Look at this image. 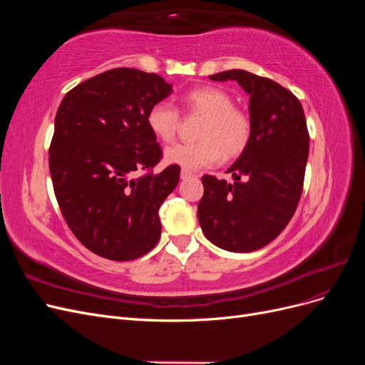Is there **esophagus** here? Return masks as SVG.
<instances>
[{"label": "esophagus", "instance_id": "34e87169", "mask_svg": "<svg viewBox=\"0 0 365 365\" xmlns=\"http://www.w3.org/2000/svg\"><path fill=\"white\" fill-rule=\"evenodd\" d=\"M192 176H195V173H193V172H190V170H187V169H182V170H181V178H182V180H187V178H192Z\"/></svg>", "mask_w": 365, "mask_h": 365}]
</instances>
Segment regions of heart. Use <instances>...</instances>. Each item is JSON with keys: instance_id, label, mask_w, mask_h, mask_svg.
I'll return each mask as SVG.
<instances>
[{"instance_id": "heart-1", "label": "heart", "mask_w": 365, "mask_h": 365, "mask_svg": "<svg viewBox=\"0 0 365 365\" xmlns=\"http://www.w3.org/2000/svg\"><path fill=\"white\" fill-rule=\"evenodd\" d=\"M185 114L204 115L197 130L200 141L182 143L165 150V160L187 170L202 169L216 164L220 158H236L248 146L252 123L250 115L237 106L235 98L222 88L200 86L181 97ZM148 126L160 141L170 145L178 134L181 113L173 103L160 101L148 111Z\"/></svg>"}]
</instances>
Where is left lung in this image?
<instances>
[{
	"instance_id": "8db88e82",
	"label": "left lung",
	"mask_w": 365,
	"mask_h": 365,
	"mask_svg": "<svg viewBox=\"0 0 365 365\" xmlns=\"http://www.w3.org/2000/svg\"><path fill=\"white\" fill-rule=\"evenodd\" d=\"M237 81L250 94L252 134L248 146L227 172L228 184L204 175L197 219L216 247L250 252L277 237L294 216L302 197L309 155V132L300 101L268 77L244 70L210 76Z\"/></svg>"
}]
</instances>
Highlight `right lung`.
I'll return each instance as SVG.
<instances>
[{
  "instance_id": "add662e5",
  "label": "right lung",
  "mask_w": 365,
  "mask_h": 365,
  "mask_svg": "<svg viewBox=\"0 0 365 365\" xmlns=\"http://www.w3.org/2000/svg\"><path fill=\"white\" fill-rule=\"evenodd\" d=\"M170 93L161 76L123 67L62 98L48 149L53 189L73 235L97 256L134 260L158 244L160 207L181 168L153 172L163 150L146 117Z\"/></svg>"
}]
</instances>
